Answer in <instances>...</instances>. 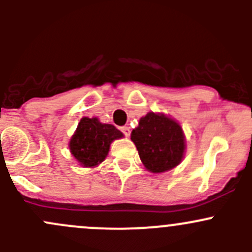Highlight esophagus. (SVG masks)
Segmentation results:
<instances>
[{"label":"esophagus","instance_id":"esophagus-1","mask_svg":"<svg viewBox=\"0 0 252 252\" xmlns=\"http://www.w3.org/2000/svg\"><path fill=\"white\" fill-rule=\"evenodd\" d=\"M121 130H122V133H123L124 135L126 136V138H128V136L130 135V133H131V130H130V128H129V126H122Z\"/></svg>","mask_w":252,"mask_h":252}]
</instances>
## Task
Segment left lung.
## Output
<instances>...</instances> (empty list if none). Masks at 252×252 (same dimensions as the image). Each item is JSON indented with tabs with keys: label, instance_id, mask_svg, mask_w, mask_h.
Listing matches in <instances>:
<instances>
[{
	"label": "left lung",
	"instance_id": "obj_1",
	"mask_svg": "<svg viewBox=\"0 0 252 252\" xmlns=\"http://www.w3.org/2000/svg\"><path fill=\"white\" fill-rule=\"evenodd\" d=\"M142 164L152 173H163L182 162L185 136L178 122L163 113L149 112L130 135Z\"/></svg>",
	"mask_w": 252,
	"mask_h": 252
}]
</instances>
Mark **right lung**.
I'll return each instance as SVG.
<instances>
[{
  "instance_id": "1",
  "label": "right lung",
  "mask_w": 252,
  "mask_h": 252,
  "mask_svg": "<svg viewBox=\"0 0 252 252\" xmlns=\"http://www.w3.org/2000/svg\"><path fill=\"white\" fill-rule=\"evenodd\" d=\"M123 136V133L112 124L101 123L96 117H83L70 138V154L80 166L94 168L107 157L111 142Z\"/></svg>"
}]
</instances>
